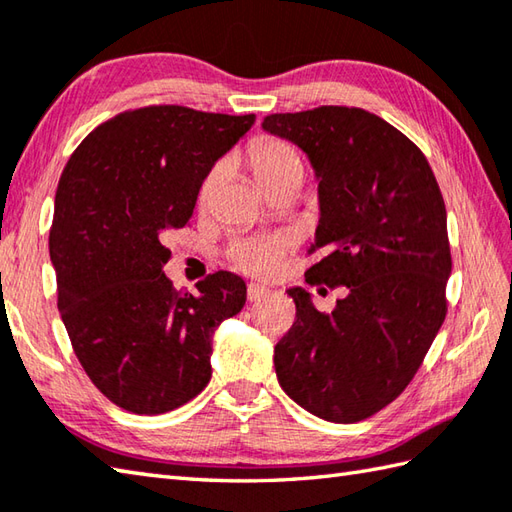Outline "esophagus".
Returning <instances> with one entry per match:
<instances>
[{
	"label": "esophagus",
	"mask_w": 512,
	"mask_h": 512,
	"mask_svg": "<svg viewBox=\"0 0 512 512\" xmlns=\"http://www.w3.org/2000/svg\"><path fill=\"white\" fill-rule=\"evenodd\" d=\"M268 292H270V288H266L262 284H255V281H250V284H248V301L264 299Z\"/></svg>",
	"instance_id": "obj_1"
}]
</instances>
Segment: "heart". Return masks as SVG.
Wrapping results in <instances>:
<instances>
[{"instance_id": "b5f03b06", "label": "heart", "mask_w": 512, "mask_h": 512, "mask_svg": "<svg viewBox=\"0 0 512 512\" xmlns=\"http://www.w3.org/2000/svg\"><path fill=\"white\" fill-rule=\"evenodd\" d=\"M246 158H248L250 169H253L255 180L259 182V187L262 189L275 187L277 182L292 176H303V162L299 154L279 138H257L255 143L248 147ZM222 176H224V162H217V165L206 173V178L200 187L202 202L211 198ZM284 246L286 242L279 237L248 239V242H239L233 248V259L237 262V266H242L244 270H248V273L270 275L275 273L281 264Z\"/></svg>"}]
</instances>
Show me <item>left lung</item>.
<instances>
[{"mask_svg": "<svg viewBox=\"0 0 512 512\" xmlns=\"http://www.w3.org/2000/svg\"><path fill=\"white\" fill-rule=\"evenodd\" d=\"M264 132L308 156L319 182L308 284L345 286L332 312L288 290L297 319L275 345L281 389L328 422L350 424L396 400L447 314V209L422 151L383 118L323 105L270 114Z\"/></svg>", "mask_w": 512, "mask_h": 512, "instance_id": "1", "label": "left lung"}]
</instances>
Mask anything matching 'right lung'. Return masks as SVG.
<instances>
[{
  "label": "right lung",
  "mask_w": 512,
  "mask_h": 512,
  "mask_svg": "<svg viewBox=\"0 0 512 512\" xmlns=\"http://www.w3.org/2000/svg\"><path fill=\"white\" fill-rule=\"evenodd\" d=\"M255 114L151 105L85 136L65 165L50 228L59 312L85 374L114 405L158 416L211 380L213 334L244 308L228 270L176 290L165 235L191 220L206 173Z\"/></svg>",
  "instance_id": "right-lung-1"
}]
</instances>
